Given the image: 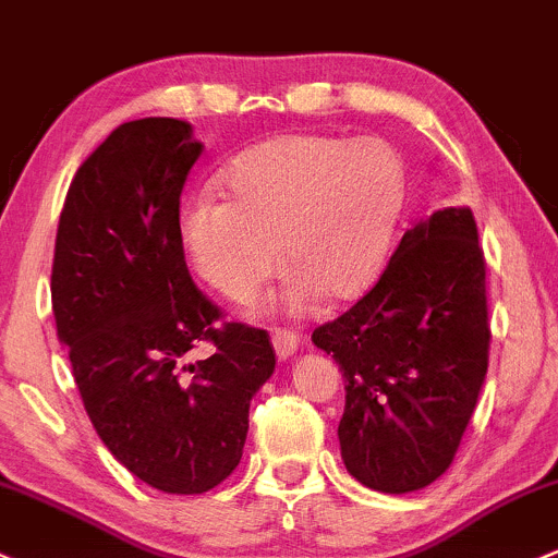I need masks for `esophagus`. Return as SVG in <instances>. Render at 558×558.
Instances as JSON below:
<instances>
[{
    "label": "esophagus",
    "mask_w": 558,
    "mask_h": 558,
    "mask_svg": "<svg viewBox=\"0 0 558 558\" xmlns=\"http://www.w3.org/2000/svg\"><path fill=\"white\" fill-rule=\"evenodd\" d=\"M272 347H275V354H278L280 360L291 357V354L299 349V333L291 328H275L272 330Z\"/></svg>",
    "instance_id": "esophagus-1"
}]
</instances>
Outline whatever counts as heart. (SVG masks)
<instances>
[{
  "label": "heart",
  "mask_w": 558,
  "mask_h": 558,
  "mask_svg": "<svg viewBox=\"0 0 558 558\" xmlns=\"http://www.w3.org/2000/svg\"><path fill=\"white\" fill-rule=\"evenodd\" d=\"M228 198L198 193L182 211V238L206 283L248 299L280 265L291 299L347 302L371 289L387 259L405 198L402 158L381 137L296 132L243 150L225 169Z\"/></svg>",
  "instance_id": "obj_1"
}]
</instances>
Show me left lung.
I'll list each match as a JSON object with an SVG mask.
<instances>
[{"label": "left lung", "instance_id": "8db88e82", "mask_svg": "<svg viewBox=\"0 0 558 558\" xmlns=\"http://www.w3.org/2000/svg\"><path fill=\"white\" fill-rule=\"evenodd\" d=\"M487 262L471 209L400 238L371 291L312 330L344 373L341 458L365 487L413 493L450 469L489 365Z\"/></svg>", "mask_w": 558, "mask_h": 558}]
</instances>
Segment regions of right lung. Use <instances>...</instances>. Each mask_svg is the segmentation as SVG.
<instances>
[{"mask_svg":"<svg viewBox=\"0 0 558 558\" xmlns=\"http://www.w3.org/2000/svg\"><path fill=\"white\" fill-rule=\"evenodd\" d=\"M177 119L126 121L73 177L52 312L92 426L145 485L209 493L241 463L248 405L275 371L269 333L190 278L180 195L204 145ZM209 343L206 361L187 364Z\"/></svg>","mask_w":558,"mask_h":558,"instance_id":"1","label":"right lung"}]
</instances>
